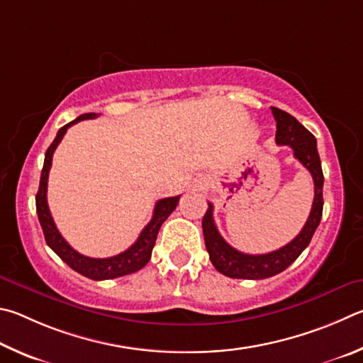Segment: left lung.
<instances>
[{
	"label": "left lung",
	"instance_id": "8db88e82",
	"mask_svg": "<svg viewBox=\"0 0 363 363\" xmlns=\"http://www.w3.org/2000/svg\"><path fill=\"white\" fill-rule=\"evenodd\" d=\"M271 111L274 114L277 127L276 143L289 145L294 150V156L313 175V208H311L308 221L304 223L303 230L291 242L281 247L279 250L263 253V255H249V253L236 250L221 238V234L218 233L213 221V206L208 202V208L204 218H202V231H204V240L208 257H211V262L215 266V269L233 279H252V281H258V279L272 277L279 274V272H282L284 269H287L309 245L322 218L323 174L319 152H317L315 137L287 111L279 110L276 106H271Z\"/></svg>",
	"mask_w": 363,
	"mask_h": 363
}]
</instances>
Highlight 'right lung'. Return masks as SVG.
<instances>
[{
	"instance_id": "obj_1",
	"label": "right lung",
	"mask_w": 363,
	"mask_h": 363,
	"mask_svg": "<svg viewBox=\"0 0 363 363\" xmlns=\"http://www.w3.org/2000/svg\"><path fill=\"white\" fill-rule=\"evenodd\" d=\"M97 116V113L81 114L79 118H76L72 123L60 127L59 132H57V137L54 138V142L50 143L46 151V156H44L40 189H38L36 193V213L38 218H40V225L43 228L44 239H46L48 245L69 266V268L79 272V274L84 277L92 279V281H106V279H116L132 274V272L142 269L143 266L150 262L152 247L156 244L159 228H161L164 221L167 220L169 215L175 211L178 201H180V196L159 199L155 206L152 218L150 220V223L143 228V231L140 233L135 244L130 245L125 252L119 253V255H114L110 258H91L76 252L73 247L62 238V234L57 230V226L54 223L52 215H50L48 206V178L50 165H52L54 151L57 148V145L62 142L68 127L79 123L82 119H94Z\"/></svg>"
}]
</instances>
